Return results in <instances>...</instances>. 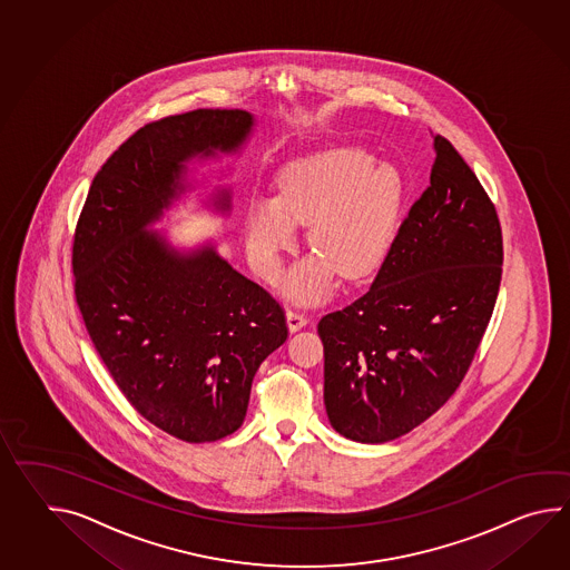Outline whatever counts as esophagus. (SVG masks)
<instances>
[{
	"label": "esophagus",
	"instance_id": "1",
	"mask_svg": "<svg viewBox=\"0 0 570 570\" xmlns=\"http://www.w3.org/2000/svg\"><path fill=\"white\" fill-rule=\"evenodd\" d=\"M286 321H288V330H303L304 325H306V315H304V311H301L298 306H294V308L286 313Z\"/></svg>",
	"mask_w": 570,
	"mask_h": 570
}]
</instances>
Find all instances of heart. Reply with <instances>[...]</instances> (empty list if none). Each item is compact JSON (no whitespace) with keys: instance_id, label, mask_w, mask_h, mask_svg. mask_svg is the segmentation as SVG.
I'll return each mask as SVG.
<instances>
[{"instance_id":"1","label":"heart","mask_w":570,"mask_h":570,"mask_svg":"<svg viewBox=\"0 0 570 570\" xmlns=\"http://www.w3.org/2000/svg\"><path fill=\"white\" fill-rule=\"evenodd\" d=\"M405 179L393 164H374L370 153L335 147L288 165L276 198H257L245 210V243L262 278L278 274L282 254L296 243V225H308L316 254L292 272L291 291L318 296L335 274L364 278L391 252Z\"/></svg>"}]
</instances>
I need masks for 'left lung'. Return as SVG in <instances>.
Masks as SVG:
<instances>
[{
    "mask_svg": "<svg viewBox=\"0 0 570 570\" xmlns=\"http://www.w3.org/2000/svg\"><path fill=\"white\" fill-rule=\"evenodd\" d=\"M430 188L411 206L366 294L318 321L333 430L384 443L455 393L493 315L503 237L452 142L433 137Z\"/></svg>",
    "mask_w": 570,
    "mask_h": 570,
    "instance_id": "1",
    "label": "left lung"
}]
</instances>
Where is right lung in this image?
<instances>
[{"instance_id":"right-lung-1","label":"right lung","mask_w":570,"mask_h":570,"mask_svg":"<svg viewBox=\"0 0 570 570\" xmlns=\"http://www.w3.org/2000/svg\"><path fill=\"white\" fill-rule=\"evenodd\" d=\"M245 110H194L139 128L94 177L73 240L76 298L128 403L184 442H216L247 413L257 367L288 337L284 311L215 245L179 252L153 223L188 190L191 159L237 153ZM228 213L230 194H216Z\"/></svg>"}]
</instances>
